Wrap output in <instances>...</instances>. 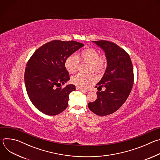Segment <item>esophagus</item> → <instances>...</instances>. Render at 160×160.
<instances>
[{"mask_svg": "<svg viewBox=\"0 0 160 160\" xmlns=\"http://www.w3.org/2000/svg\"><path fill=\"white\" fill-rule=\"evenodd\" d=\"M76 89L77 90H80V91H82V92H88V90H85V89H84V88H80V87H77V88H76Z\"/></svg>", "mask_w": 160, "mask_h": 160, "instance_id": "obj_1", "label": "esophagus"}]
</instances>
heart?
Masks as SVG:
<instances>
[{
	"mask_svg": "<svg viewBox=\"0 0 160 160\" xmlns=\"http://www.w3.org/2000/svg\"><path fill=\"white\" fill-rule=\"evenodd\" d=\"M79 58L75 54L68 56L64 62V67L67 72L73 74L75 73L78 68L79 59L90 66L89 70L96 72H100L104 70L106 64L105 57H100L99 52L94 49L89 48L83 51L79 55ZM95 78L92 75H83L78 73L71 78V82L75 85L82 88H87L89 85L94 82Z\"/></svg>",
	"mask_w": 160,
	"mask_h": 160,
	"instance_id": "b5f03b06",
	"label": "heart"
}]
</instances>
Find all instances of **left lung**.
I'll list each match as a JSON object with an SVG mask.
<instances>
[{"label": "left lung", "mask_w": 160, "mask_h": 160, "mask_svg": "<svg viewBox=\"0 0 160 160\" xmlns=\"http://www.w3.org/2000/svg\"><path fill=\"white\" fill-rule=\"evenodd\" d=\"M105 53L107 67L97 87L98 98L89 102V109L99 116H106L117 111L126 101L133 83V65L129 55L118 45L106 40L92 41Z\"/></svg>", "instance_id": "obj_1"}]
</instances>
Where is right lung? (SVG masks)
<instances>
[{
  "instance_id": "add662e5",
  "label": "right lung",
  "mask_w": 160,
  "mask_h": 160,
  "mask_svg": "<svg viewBox=\"0 0 160 160\" xmlns=\"http://www.w3.org/2000/svg\"><path fill=\"white\" fill-rule=\"evenodd\" d=\"M76 41L53 40L38 48L27 62L25 83L34 106L49 116L57 115L66 109L74 85L59 87L70 80L64 67L66 58L82 48Z\"/></svg>"
}]
</instances>
